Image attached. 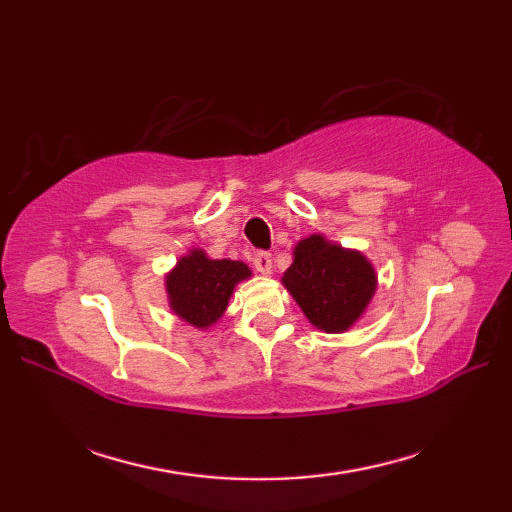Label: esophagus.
<instances>
[{
  "label": "esophagus",
  "mask_w": 512,
  "mask_h": 512,
  "mask_svg": "<svg viewBox=\"0 0 512 512\" xmlns=\"http://www.w3.org/2000/svg\"><path fill=\"white\" fill-rule=\"evenodd\" d=\"M253 266L257 273L270 275V270H273V255L266 253V250H257V253L253 255Z\"/></svg>",
  "instance_id": "1"
}]
</instances>
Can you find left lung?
Segmentation results:
<instances>
[{
    "instance_id": "left-lung-1",
    "label": "left lung",
    "mask_w": 512,
    "mask_h": 512,
    "mask_svg": "<svg viewBox=\"0 0 512 512\" xmlns=\"http://www.w3.org/2000/svg\"><path fill=\"white\" fill-rule=\"evenodd\" d=\"M284 284L303 314L319 330L334 334L361 317L376 290V275L361 253L310 235L297 244Z\"/></svg>"
}]
</instances>
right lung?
<instances>
[{
    "instance_id": "obj_1",
    "label": "right lung",
    "mask_w": 512,
    "mask_h": 512,
    "mask_svg": "<svg viewBox=\"0 0 512 512\" xmlns=\"http://www.w3.org/2000/svg\"><path fill=\"white\" fill-rule=\"evenodd\" d=\"M250 275L242 262L209 259L202 250L182 257L167 277V292L173 312L195 328H206L222 317L237 281Z\"/></svg>"
}]
</instances>
